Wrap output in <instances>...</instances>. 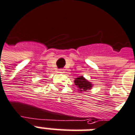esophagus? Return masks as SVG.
Masks as SVG:
<instances>
[{
    "label": "esophagus",
    "mask_w": 135,
    "mask_h": 135,
    "mask_svg": "<svg viewBox=\"0 0 135 135\" xmlns=\"http://www.w3.org/2000/svg\"><path fill=\"white\" fill-rule=\"evenodd\" d=\"M59 71H60V72H61V73H64L65 69H59Z\"/></svg>",
    "instance_id": "34e87169"
}]
</instances>
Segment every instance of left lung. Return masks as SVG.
Listing matches in <instances>:
<instances>
[{
	"instance_id": "left-lung-1",
	"label": "left lung",
	"mask_w": 135,
	"mask_h": 135,
	"mask_svg": "<svg viewBox=\"0 0 135 135\" xmlns=\"http://www.w3.org/2000/svg\"><path fill=\"white\" fill-rule=\"evenodd\" d=\"M74 84L77 85V88H79V90L80 91H86L92 87V84L85 80L83 76L76 78L74 80Z\"/></svg>"
}]
</instances>
